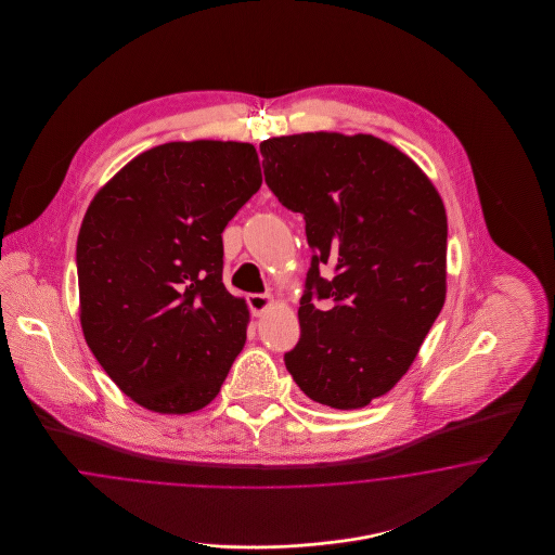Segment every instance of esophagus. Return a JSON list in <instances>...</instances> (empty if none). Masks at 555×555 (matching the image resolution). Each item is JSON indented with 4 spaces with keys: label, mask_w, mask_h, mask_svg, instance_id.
<instances>
[{
    "label": "esophagus",
    "mask_w": 555,
    "mask_h": 555,
    "mask_svg": "<svg viewBox=\"0 0 555 555\" xmlns=\"http://www.w3.org/2000/svg\"><path fill=\"white\" fill-rule=\"evenodd\" d=\"M247 304H249L254 317H262L266 310L272 306V297L262 295V293H251V295H247Z\"/></svg>",
    "instance_id": "esophagus-1"
}]
</instances>
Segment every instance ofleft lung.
Listing matches in <instances>:
<instances>
[{"label": "left lung", "mask_w": 555, "mask_h": 555, "mask_svg": "<svg viewBox=\"0 0 555 555\" xmlns=\"http://www.w3.org/2000/svg\"><path fill=\"white\" fill-rule=\"evenodd\" d=\"M266 185L304 214L314 251L285 353L297 387L335 410L389 393L446 304L448 214L414 159L372 134L301 132L260 143ZM333 264L324 280L319 268ZM314 298H328L320 311Z\"/></svg>", "instance_id": "obj_1"}]
</instances>
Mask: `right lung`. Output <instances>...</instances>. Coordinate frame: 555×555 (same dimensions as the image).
<instances>
[{
	"label": "right lung",
	"mask_w": 555,
	"mask_h": 555,
	"mask_svg": "<svg viewBox=\"0 0 555 555\" xmlns=\"http://www.w3.org/2000/svg\"><path fill=\"white\" fill-rule=\"evenodd\" d=\"M260 185L251 143L172 141L132 158L89 204L80 326L134 403L189 414L218 396L249 322L222 283V231Z\"/></svg>",
	"instance_id": "obj_1"
}]
</instances>
